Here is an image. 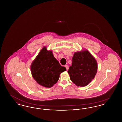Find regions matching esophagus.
Segmentation results:
<instances>
[{
    "label": "esophagus",
    "mask_w": 122,
    "mask_h": 122,
    "mask_svg": "<svg viewBox=\"0 0 122 122\" xmlns=\"http://www.w3.org/2000/svg\"><path fill=\"white\" fill-rule=\"evenodd\" d=\"M65 67L66 68V69L67 70H69V66H68V65H65Z\"/></svg>",
    "instance_id": "esophagus-1"
}]
</instances>
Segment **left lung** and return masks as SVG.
<instances>
[{"instance_id":"left-lung-1","label":"left lung","mask_w":122,"mask_h":122,"mask_svg":"<svg viewBox=\"0 0 122 122\" xmlns=\"http://www.w3.org/2000/svg\"><path fill=\"white\" fill-rule=\"evenodd\" d=\"M97 70L96 59L87 50L74 53L68 73L76 86H85L94 78Z\"/></svg>"}]
</instances>
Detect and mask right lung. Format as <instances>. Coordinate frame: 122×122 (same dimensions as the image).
Wrapping results in <instances>:
<instances>
[{
    "label": "right lung",
    "instance_id": "1",
    "mask_svg": "<svg viewBox=\"0 0 122 122\" xmlns=\"http://www.w3.org/2000/svg\"><path fill=\"white\" fill-rule=\"evenodd\" d=\"M30 70L33 78L38 84L50 88L57 82L60 74L66 69L59 64L51 50L44 46L32 62Z\"/></svg>",
    "mask_w": 122,
    "mask_h": 122
}]
</instances>
